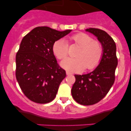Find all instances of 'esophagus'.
I'll use <instances>...</instances> for the list:
<instances>
[{
	"instance_id": "34e87169",
	"label": "esophagus",
	"mask_w": 131,
	"mask_h": 131,
	"mask_svg": "<svg viewBox=\"0 0 131 131\" xmlns=\"http://www.w3.org/2000/svg\"><path fill=\"white\" fill-rule=\"evenodd\" d=\"M66 74H67V75H72V73L70 72H69V71H67L66 72Z\"/></svg>"
}]
</instances>
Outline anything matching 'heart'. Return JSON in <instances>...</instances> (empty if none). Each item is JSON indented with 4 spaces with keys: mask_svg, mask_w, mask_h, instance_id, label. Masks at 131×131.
<instances>
[{
    "mask_svg": "<svg viewBox=\"0 0 131 131\" xmlns=\"http://www.w3.org/2000/svg\"><path fill=\"white\" fill-rule=\"evenodd\" d=\"M71 39L80 46L75 54L77 57H68L61 62V66L70 72L81 71L84 68L92 70L101 61L103 53V46L99 41L85 33L74 35ZM53 52L59 59L65 58L68 53V45L64 39H59L53 45Z\"/></svg>",
    "mask_w": 131,
    "mask_h": 131,
    "instance_id": "b5f03b06",
    "label": "heart"
}]
</instances>
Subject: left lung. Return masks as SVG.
I'll return each instance as SVG.
<instances>
[{
    "label": "left lung",
    "instance_id": "left-lung-1",
    "mask_svg": "<svg viewBox=\"0 0 131 131\" xmlns=\"http://www.w3.org/2000/svg\"><path fill=\"white\" fill-rule=\"evenodd\" d=\"M86 31L97 38L103 46V53L100 64L93 71L74 75L75 81L71 92L77 103L83 105H92L101 101L113 85L118 59L115 42L106 31L91 28Z\"/></svg>",
    "mask_w": 131,
    "mask_h": 131
}]
</instances>
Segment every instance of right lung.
<instances>
[{
	"mask_svg": "<svg viewBox=\"0 0 131 131\" xmlns=\"http://www.w3.org/2000/svg\"><path fill=\"white\" fill-rule=\"evenodd\" d=\"M71 31L37 27L23 37L16 55L15 75L22 91L31 101L44 104L56 97L66 72L57 64L53 45Z\"/></svg>",
	"mask_w": 131,
	"mask_h": 131,
	"instance_id": "right-lung-1",
	"label": "right lung"
}]
</instances>
